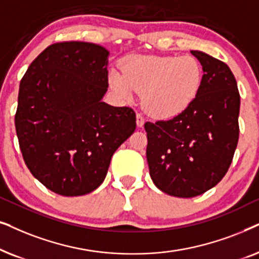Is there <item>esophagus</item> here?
Instances as JSON below:
<instances>
[{"label": "esophagus", "mask_w": 259, "mask_h": 259, "mask_svg": "<svg viewBox=\"0 0 259 259\" xmlns=\"http://www.w3.org/2000/svg\"><path fill=\"white\" fill-rule=\"evenodd\" d=\"M136 124H137V126H140V127L143 126L144 117L141 115V113H137V115H136Z\"/></svg>", "instance_id": "1"}]
</instances>
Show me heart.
<instances>
[{
  "label": "heart",
  "mask_w": 259,
  "mask_h": 259,
  "mask_svg": "<svg viewBox=\"0 0 259 259\" xmlns=\"http://www.w3.org/2000/svg\"><path fill=\"white\" fill-rule=\"evenodd\" d=\"M109 85L122 99L142 92V105L157 118H171L193 104L202 85V68L192 55L126 57L122 73L110 71Z\"/></svg>",
  "instance_id": "obj_1"
}]
</instances>
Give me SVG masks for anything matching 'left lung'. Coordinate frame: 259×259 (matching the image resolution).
<instances>
[{
    "label": "left lung",
    "mask_w": 259,
    "mask_h": 259,
    "mask_svg": "<svg viewBox=\"0 0 259 259\" xmlns=\"http://www.w3.org/2000/svg\"><path fill=\"white\" fill-rule=\"evenodd\" d=\"M204 71L198 97L168 120L147 122L150 178L165 194L193 198L225 177L239 137L240 97L230 67L201 51H191Z\"/></svg>",
    "instance_id": "1"
}]
</instances>
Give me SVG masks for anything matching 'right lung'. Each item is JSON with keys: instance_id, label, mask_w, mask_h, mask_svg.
Here are the masks:
<instances>
[{"instance_id": "1", "label": "right lung", "mask_w": 259, "mask_h": 259, "mask_svg": "<svg viewBox=\"0 0 259 259\" xmlns=\"http://www.w3.org/2000/svg\"><path fill=\"white\" fill-rule=\"evenodd\" d=\"M109 55L96 44H54L20 82V149L34 178L57 194L79 196L98 188L113 153L136 129L133 109L102 101Z\"/></svg>"}]
</instances>
